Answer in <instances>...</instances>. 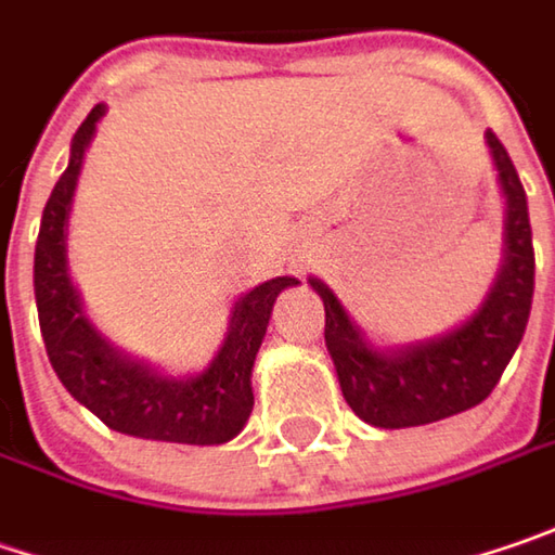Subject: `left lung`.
Instances as JSON below:
<instances>
[{"mask_svg":"<svg viewBox=\"0 0 555 555\" xmlns=\"http://www.w3.org/2000/svg\"><path fill=\"white\" fill-rule=\"evenodd\" d=\"M487 143L506 193V264L481 309L462 327L402 352L372 349L340 299L312 278L324 302V344L349 409L374 428H415L465 412L490 397L521 344L534 296V243L525 186L506 146L487 130Z\"/></svg>","mask_w":555,"mask_h":555,"instance_id":"8db88e82","label":"left lung"}]
</instances>
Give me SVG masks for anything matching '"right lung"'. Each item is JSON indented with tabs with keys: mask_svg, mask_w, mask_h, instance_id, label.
Here are the masks:
<instances>
[{
	"mask_svg": "<svg viewBox=\"0 0 555 555\" xmlns=\"http://www.w3.org/2000/svg\"><path fill=\"white\" fill-rule=\"evenodd\" d=\"M102 112L105 105H96L87 121L77 127L68 168L42 208L34 256V291L46 356L70 397L83 402L112 430L193 447L228 443L243 430L256 402L249 374L262 347L271 306L278 293L293 287L296 281L274 278L240 296L224 347L196 377H162L108 347L83 315L65 264L70 196Z\"/></svg>",
	"mask_w": 555,
	"mask_h": 555,
	"instance_id": "add662e5",
	"label": "right lung"
}]
</instances>
